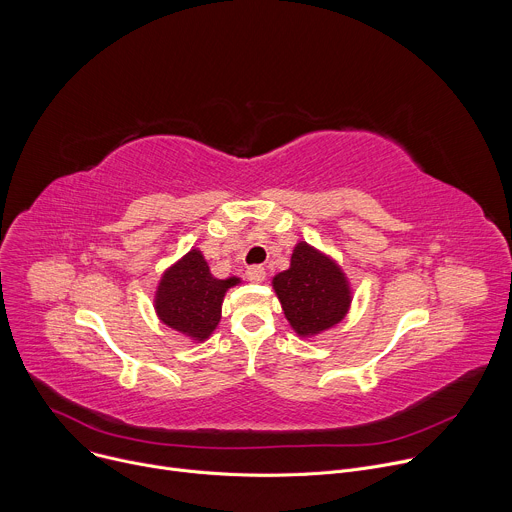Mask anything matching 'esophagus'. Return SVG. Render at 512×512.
Returning <instances> with one entry per match:
<instances>
[{"label":"esophagus","instance_id":"1","mask_svg":"<svg viewBox=\"0 0 512 512\" xmlns=\"http://www.w3.org/2000/svg\"><path fill=\"white\" fill-rule=\"evenodd\" d=\"M245 275H247L249 281H263L267 273H265V267H263V265H251Z\"/></svg>","mask_w":512,"mask_h":512}]
</instances>
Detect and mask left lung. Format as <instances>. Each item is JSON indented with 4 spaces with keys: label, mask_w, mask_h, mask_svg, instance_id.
Listing matches in <instances>:
<instances>
[{
    "label": "left lung",
    "mask_w": 512,
    "mask_h": 512,
    "mask_svg": "<svg viewBox=\"0 0 512 512\" xmlns=\"http://www.w3.org/2000/svg\"><path fill=\"white\" fill-rule=\"evenodd\" d=\"M271 283L289 326L302 338L336 326L352 302L340 265L306 241L294 247L289 269L277 273Z\"/></svg>",
    "instance_id": "8db88e82"
}]
</instances>
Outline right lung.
Wrapping results in <instances>:
<instances>
[{
  "label": "right lung",
  "mask_w": 512,
  "mask_h": 512,
  "mask_svg": "<svg viewBox=\"0 0 512 512\" xmlns=\"http://www.w3.org/2000/svg\"><path fill=\"white\" fill-rule=\"evenodd\" d=\"M237 283L239 277H212L204 255L192 249L164 271L156 289V314L172 330L202 342L221 322L227 289Z\"/></svg>",
  "instance_id": "1"
}]
</instances>
